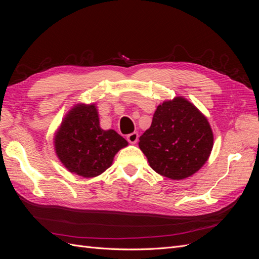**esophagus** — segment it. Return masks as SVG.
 <instances>
[{
    "mask_svg": "<svg viewBox=\"0 0 259 259\" xmlns=\"http://www.w3.org/2000/svg\"><path fill=\"white\" fill-rule=\"evenodd\" d=\"M126 139L130 144H136L138 140V134L137 133H131V134L126 136Z\"/></svg>",
    "mask_w": 259,
    "mask_h": 259,
    "instance_id": "esophagus-1",
    "label": "esophagus"
}]
</instances>
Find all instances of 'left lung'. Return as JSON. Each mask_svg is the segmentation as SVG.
I'll use <instances>...</instances> for the list:
<instances>
[{
  "label": "left lung",
  "mask_w": 259,
  "mask_h": 259,
  "mask_svg": "<svg viewBox=\"0 0 259 259\" xmlns=\"http://www.w3.org/2000/svg\"><path fill=\"white\" fill-rule=\"evenodd\" d=\"M213 140L206 117L187 99L177 97L158 106L138 145L156 173L180 180L204 165Z\"/></svg>",
  "instance_id": "obj_1"
}]
</instances>
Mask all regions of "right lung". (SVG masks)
Returning a JSON list of instances; mask_svg holds the SVG:
<instances>
[{"label":"right lung","mask_w":259,"mask_h":259,"mask_svg":"<svg viewBox=\"0 0 259 259\" xmlns=\"http://www.w3.org/2000/svg\"><path fill=\"white\" fill-rule=\"evenodd\" d=\"M126 146V140L115 131L100 128L95 105L75 106L55 137L61 163L71 173L88 178L110 167L115 153Z\"/></svg>","instance_id":"right-lung-1"}]
</instances>
